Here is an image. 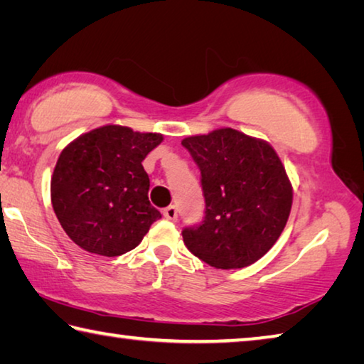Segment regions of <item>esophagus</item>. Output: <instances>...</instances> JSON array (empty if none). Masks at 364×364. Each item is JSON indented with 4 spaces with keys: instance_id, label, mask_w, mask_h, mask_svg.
I'll list each match as a JSON object with an SVG mask.
<instances>
[{
    "instance_id": "obj_1",
    "label": "esophagus",
    "mask_w": 364,
    "mask_h": 364,
    "mask_svg": "<svg viewBox=\"0 0 364 364\" xmlns=\"http://www.w3.org/2000/svg\"><path fill=\"white\" fill-rule=\"evenodd\" d=\"M164 217L170 220V221H176L178 218V210L175 205H168L167 208H164Z\"/></svg>"
}]
</instances>
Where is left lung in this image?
Returning a JSON list of instances; mask_svg holds the SVG:
<instances>
[{
    "label": "left lung",
    "mask_w": 364,
    "mask_h": 364,
    "mask_svg": "<svg viewBox=\"0 0 364 364\" xmlns=\"http://www.w3.org/2000/svg\"><path fill=\"white\" fill-rule=\"evenodd\" d=\"M199 165L205 217L184 228L186 247L215 268L255 263L284 231L292 184L269 143L232 128L181 141Z\"/></svg>",
    "instance_id": "obj_1"
}]
</instances>
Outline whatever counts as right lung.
<instances>
[{
	"label": "right lung",
	"instance_id": "add662e5",
	"mask_svg": "<svg viewBox=\"0 0 364 364\" xmlns=\"http://www.w3.org/2000/svg\"><path fill=\"white\" fill-rule=\"evenodd\" d=\"M162 141L160 133L104 125L64 147L51 176V202L78 247L102 257L122 255L162 217L147 197L149 176L141 164Z\"/></svg>",
	"mask_w": 364,
	"mask_h": 364
}]
</instances>
